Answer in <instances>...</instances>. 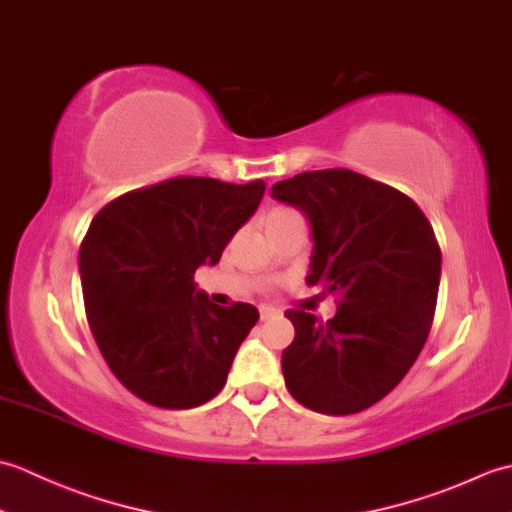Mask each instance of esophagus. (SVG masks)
Here are the masks:
<instances>
[{
  "instance_id": "obj_1",
  "label": "esophagus",
  "mask_w": 512,
  "mask_h": 512,
  "mask_svg": "<svg viewBox=\"0 0 512 512\" xmlns=\"http://www.w3.org/2000/svg\"><path fill=\"white\" fill-rule=\"evenodd\" d=\"M275 314H279L277 308H273V306H259V319H262V321L275 317Z\"/></svg>"
}]
</instances>
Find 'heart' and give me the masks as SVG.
I'll return each instance as SVG.
<instances>
[{
    "label": "heart",
    "instance_id": "obj_1",
    "mask_svg": "<svg viewBox=\"0 0 512 512\" xmlns=\"http://www.w3.org/2000/svg\"><path fill=\"white\" fill-rule=\"evenodd\" d=\"M295 211L292 209H284V206H281V209H273L270 211L268 215H266V224H273V222H277V220H284V217H288V215H292Z\"/></svg>",
    "mask_w": 512,
    "mask_h": 512
}]
</instances>
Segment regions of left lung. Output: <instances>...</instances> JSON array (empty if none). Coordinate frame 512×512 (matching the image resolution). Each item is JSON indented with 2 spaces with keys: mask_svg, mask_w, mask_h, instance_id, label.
<instances>
[{
  "mask_svg": "<svg viewBox=\"0 0 512 512\" xmlns=\"http://www.w3.org/2000/svg\"><path fill=\"white\" fill-rule=\"evenodd\" d=\"M270 195L306 213L312 228L308 286L339 306L328 321L288 310L295 341L281 354L297 402L350 416L385 398L416 363L436 312L442 255L420 206L350 169L297 173Z\"/></svg>",
  "mask_w": 512,
  "mask_h": 512,
  "instance_id": "obj_1",
  "label": "left lung"
}]
</instances>
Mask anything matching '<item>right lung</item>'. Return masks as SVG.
Instances as JSON below:
<instances>
[{
	"mask_svg": "<svg viewBox=\"0 0 512 512\" xmlns=\"http://www.w3.org/2000/svg\"><path fill=\"white\" fill-rule=\"evenodd\" d=\"M264 191V180L180 176L123 193L94 215L79 250L85 314L112 374L140 400L191 409L226 385L259 312L215 306L193 275L220 262Z\"/></svg>",
	"mask_w": 512,
	"mask_h": 512,
	"instance_id": "add662e5",
	"label": "right lung"
}]
</instances>
